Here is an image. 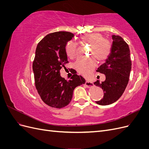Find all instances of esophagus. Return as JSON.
<instances>
[{
  "label": "esophagus",
  "mask_w": 149,
  "mask_h": 149,
  "mask_svg": "<svg viewBox=\"0 0 149 149\" xmlns=\"http://www.w3.org/2000/svg\"><path fill=\"white\" fill-rule=\"evenodd\" d=\"M93 85H94L93 83L91 81H86V83H85V86H86L88 87V88L93 86Z\"/></svg>",
  "instance_id": "34e87169"
}]
</instances>
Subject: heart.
<instances>
[{"label":"heart","mask_w":149,"mask_h":149,"mask_svg":"<svg viewBox=\"0 0 149 149\" xmlns=\"http://www.w3.org/2000/svg\"><path fill=\"white\" fill-rule=\"evenodd\" d=\"M83 43L91 44L89 55L95 58L98 62L104 61L109 55L111 50V42L106 38H102L100 33L85 34L81 37ZM78 44L70 41L66 45L65 50L67 56L73 58L76 55ZM96 66V60L93 58L80 59L76 63V68L78 72L85 77H89Z\"/></svg>","instance_id":"heart-1"}]
</instances>
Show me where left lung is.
I'll return each instance as SVG.
<instances>
[{
  "label": "left lung",
  "instance_id": "left-lung-1",
  "mask_svg": "<svg viewBox=\"0 0 149 149\" xmlns=\"http://www.w3.org/2000/svg\"><path fill=\"white\" fill-rule=\"evenodd\" d=\"M112 43L109 55L105 63L98 68L97 72L105 74L106 80L94 84L102 88L103 98L96 101L98 104L106 106L118 101L123 95L129 82L132 68L129 45L119 35H112Z\"/></svg>",
  "mask_w": 149,
  "mask_h": 149
}]
</instances>
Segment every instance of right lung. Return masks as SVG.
<instances>
[{"label":"right lung","instance_id":"right-lung-1","mask_svg":"<svg viewBox=\"0 0 149 149\" xmlns=\"http://www.w3.org/2000/svg\"><path fill=\"white\" fill-rule=\"evenodd\" d=\"M73 37L68 31L49 33L36 48L33 63L35 86L43 101L52 107L67 106L71 101L74 88L86 83L83 76L76 74L68 81L60 76V70L68 63L66 45Z\"/></svg>","mask_w":149,"mask_h":149}]
</instances>
